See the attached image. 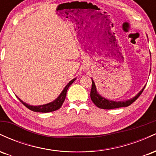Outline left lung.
Returning <instances> with one entry per match:
<instances>
[{
    "label": "left lung",
    "mask_w": 156,
    "mask_h": 156,
    "mask_svg": "<svg viewBox=\"0 0 156 156\" xmlns=\"http://www.w3.org/2000/svg\"><path fill=\"white\" fill-rule=\"evenodd\" d=\"M151 70V69H150ZM92 89H91V92H90V97L93 103L95 104L96 106H98L100 108H103V109H112V108H120V107H127L128 105L133 103L141 95V94L142 93L143 90L145 88V86L143 87L142 89L136 95H135L133 98H130L129 100H127V101H111V100L106 99L104 97L98 93L97 91V88L95 83H94V80L92 78Z\"/></svg>",
    "instance_id": "1"
}]
</instances>
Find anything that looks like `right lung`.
<instances>
[{"label":"right lung","mask_w":156,"mask_h":156,"mask_svg":"<svg viewBox=\"0 0 156 156\" xmlns=\"http://www.w3.org/2000/svg\"><path fill=\"white\" fill-rule=\"evenodd\" d=\"M76 79V78H73L70 80L67 84L64 89L62 90V92H61V94L58 96V98L56 99H55L54 101L51 102V103H46V104H43V105H31L28 104V103H25L23 102L20 98H19L17 96V98H18L19 101L23 103L25 106L27 107L28 108H29L30 110L33 111V112H42V113H48V112H54V111L58 110L61 108L62 104H63L64 100H65L66 98V94H67V91L68 88H69V86L72 84L73 82L75 81Z\"/></svg>","instance_id":"obj_1"}]
</instances>
